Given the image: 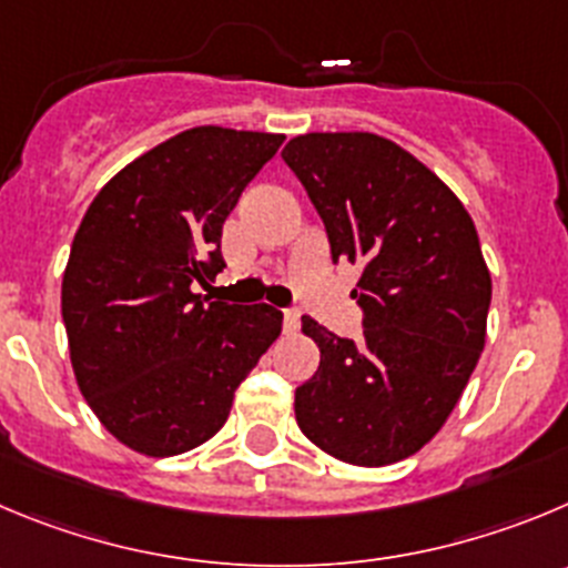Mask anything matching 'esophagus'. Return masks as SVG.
Returning <instances> with one entry per match:
<instances>
[{
	"label": "esophagus",
	"instance_id": "1",
	"mask_svg": "<svg viewBox=\"0 0 568 568\" xmlns=\"http://www.w3.org/2000/svg\"><path fill=\"white\" fill-rule=\"evenodd\" d=\"M283 331L285 333L300 331V311H294V308L283 311Z\"/></svg>",
	"mask_w": 568,
	"mask_h": 568
}]
</instances>
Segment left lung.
<instances>
[{"label":"left lung","instance_id":"8db88e82","mask_svg":"<svg viewBox=\"0 0 568 568\" xmlns=\"http://www.w3.org/2000/svg\"><path fill=\"white\" fill-rule=\"evenodd\" d=\"M283 159L325 221L333 263L362 268L353 300L364 308L358 344L302 316L320 369L296 386V423L342 463H400L443 428L485 349L493 285L476 226L452 187L386 136L316 131Z\"/></svg>","mask_w":568,"mask_h":568}]
</instances>
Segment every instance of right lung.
<instances>
[{"label": "right lung", "mask_w": 568, "mask_h": 568, "mask_svg": "<svg viewBox=\"0 0 568 568\" xmlns=\"http://www.w3.org/2000/svg\"><path fill=\"white\" fill-rule=\"evenodd\" d=\"M283 134L199 125L125 164L89 204L61 283L81 395L131 452L176 457L219 434L283 331L266 302H206L221 230Z\"/></svg>", "instance_id": "right-lung-1"}]
</instances>
